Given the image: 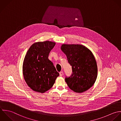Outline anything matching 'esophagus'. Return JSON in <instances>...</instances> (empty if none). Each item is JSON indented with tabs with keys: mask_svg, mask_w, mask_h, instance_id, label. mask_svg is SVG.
<instances>
[{
	"mask_svg": "<svg viewBox=\"0 0 121 121\" xmlns=\"http://www.w3.org/2000/svg\"><path fill=\"white\" fill-rule=\"evenodd\" d=\"M59 74H60V76H62V75H63V72H60L59 73Z\"/></svg>",
	"mask_w": 121,
	"mask_h": 121,
	"instance_id": "1",
	"label": "esophagus"
}]
</instances>
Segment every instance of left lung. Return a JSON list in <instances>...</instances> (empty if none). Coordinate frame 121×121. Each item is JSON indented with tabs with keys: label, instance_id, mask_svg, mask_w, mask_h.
<instances>
[{
	"label": "left lung",
	"instance_id": "obj_1",
	"mask_svg": "<svg viewBox=\"0 0 121 121\" xmlns=\"http://www.w3.org/2000/svg\"><path fill=\"white\" fill-rule=\"evenodd\" d=\"M61 49L72 68V75L65 79L69 88L79 93L90 89L98 76L97 64L92 52L80 44H64Z\"/></svg>",
	"mask_w": 121,
	"mask_h": 121
}]
</instances>
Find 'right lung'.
Returning a JSON list of instances; mask_svg holds the SVG:
<instances>
[{
    "instance_id": "1",
    "label": "right lung",
    "mask_w": 121,
    "mask_h": 121,
    "mask_svg": "<svg viewBox=\"0 0 121 121\" xmlns=\"http://www.w3.org/2000/svg\"><path fill=\"white\" fill-rule=\"evenodd\" d=\"M56 43L45 41L33 43L25 56L22 73L28 86L33 91L44 93L50 90L59 73L48 58Z\"/></svg>"
}]
</instances>
